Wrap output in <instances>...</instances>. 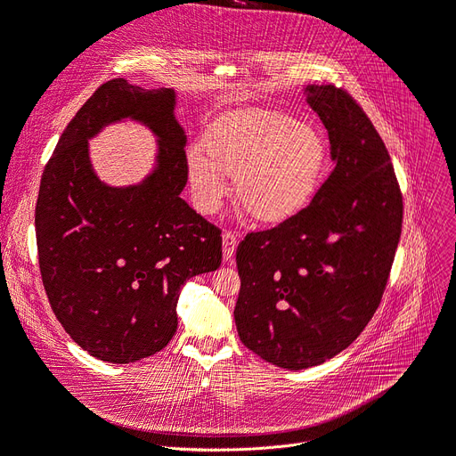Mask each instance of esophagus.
<instances>
[{
    "label": "esophagus",
    "instance_id": "obj_1",
    "mask_svg": "<svg viewBox=\"0 0 456 456\" xmlns=\"http://www.w3.org/2000/svg\"><path fill=\"white\" fill-rule=\"evenodd\" d=\"M222 239H224V259H225V263L231 265L232 263V256H234L236 244H239V236H236L234 231L227 229V231H224Z\"/></svg>",
    "mask_w": 456,
    "mask_h": 456
}]
</instances>
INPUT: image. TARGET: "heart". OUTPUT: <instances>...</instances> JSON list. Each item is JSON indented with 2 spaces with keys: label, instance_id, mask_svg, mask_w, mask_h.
Returning <instances> with one entry per match:
<instances>
[{
  "label": "heart",
  "instance_id": "b5f03b06",
  "mask_svg": "<svg viewBox=\"0 0 456 456\" xmlns=\"http://www.w3.org/2000/svg\"><path fill=\"white\" fill-rule=\"evenodd\" d=\"M205 152L188 156L197 207L207 214L220 208L225 173L236 179L242 207L261 222H283L305 208L328 158L319 130L272 110H239L217 118L205 137Z\"/></svg>",
  "mask_w": 456,
  "mask_h": 456
}]
</instances>
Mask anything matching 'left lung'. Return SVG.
<instances>
[{
    "mask_svg": "<svg viewBox=\"0 0 456 456\" xmlns=\"http://www.w3.org/2000/svg\"><path fill=\"white\" fill-rule=\"evenodd\" d=\"M335 164L311 203L236 248L240 341L300 370L350 346L379 309L403 231V191L363 108L335 86L307 87Z\"/></svg>",
    "mask_w": 456,
    "mask_h": 456,
    "instance_id": "1",
    "label": "left lung"
}]
</instances>
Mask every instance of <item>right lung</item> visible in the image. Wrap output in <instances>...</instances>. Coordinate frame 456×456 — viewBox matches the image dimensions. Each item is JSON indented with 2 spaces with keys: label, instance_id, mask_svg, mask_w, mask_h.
Returning <instances> with one entry per match:
<instances>
[{
  "label": "right lung",
  "instance_id": "right-lung-1",
  "mask_svg": "<svg viewBox=\"0 0 456 456\" xmlns=\"http://www.w3.org/2000/svg\"><path fill=\"white\" fill-rule=\"evenodd\" d=\"M173 110L171 89L113 77L77 110L43 171L35 232L46 296L72 341L108 363L166 348L181 287L222 263L220 227L181 197L186 135ZM125 116L161 137L159 169L140 187L110 189L90 169L86 140Z\"/></svg>",
  "mask_w": 456,
  "mask_h": 456
}]
</instances>
